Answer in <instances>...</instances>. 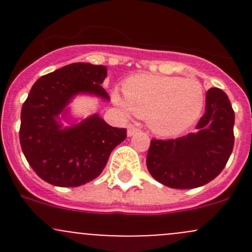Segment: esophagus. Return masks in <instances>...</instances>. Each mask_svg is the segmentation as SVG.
Segmentation results:
<instances>
[{"label":"esophagus","instance_id":"34e87169","mask_svg":"<svg viewBox=\"0 0 252 252\" xmlns=\"http://www.w3.org/2000/svg\"><path fill=\"white\" fill-rule=\"evenodd\" d=\"M139 131V128L136 126H134V124H129L128 126V136L130 138V136H133L134 134L138 133Z\"/></svg>","mask_w":252,"mask_h":252}]
</instances>
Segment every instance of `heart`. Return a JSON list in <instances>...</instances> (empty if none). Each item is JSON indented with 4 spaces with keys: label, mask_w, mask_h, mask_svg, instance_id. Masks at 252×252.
<instances>
[{
    "label": "heart",
    "mask_w": 252,
    "mask_h": 252,
    "mask_svg": "<svg viewBox=\"0 0 252 252\" xmlns=\"http://www.w3.org/2000/svg\"><path fill=\"white\" fill-rule=\"evenodd\" d=\"M124 96L113 91L112 100L124 113L147 118L150 129L161 136L184 133L199 119L205 91L194 78L139 74L123 84Z\"/></svg>",
    "instance_id": "b5f03b06"
}]
</instances>
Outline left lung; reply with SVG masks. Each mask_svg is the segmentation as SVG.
<instances>
[{
    "mask_svg": "<svg viewBox=\"0 0 252 252\" xmlns=\"http://www.w3.org/2000/svg\"><path fill=\"white\" fill-rule=\"evenodd\" d=\"M234 111L225 93L211 88L196 133L175 140H152L146 157L150 174L173 189H192L215 179L234 146Z\"/></svg>",
    "mask_w": 252,
    "mask_h": 252,
    "instance_id": "left-lung-1",
    "label": "left lung"
}]
</instances>
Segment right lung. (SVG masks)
<instances>
[{"label": "right lung", "instance_id": "1", "mask_svg": "<svg viewBox=\"0 0 252 252\" xmlns=\"http://www.w3.org/2000/svg\"><path fill=\"white\" fill-rule=\"evenodd\" d=\"M105 65L72 63L37 79L20 113L19 140L34 172L56 187H80L95 179L126 130L108 126L98 113L78 119L69 103L78 95L108 101L101 86ZM63 123H67L64 126Z\"/></svg>", "mask_w": 252, "mask_h": 252}]
</instances>
